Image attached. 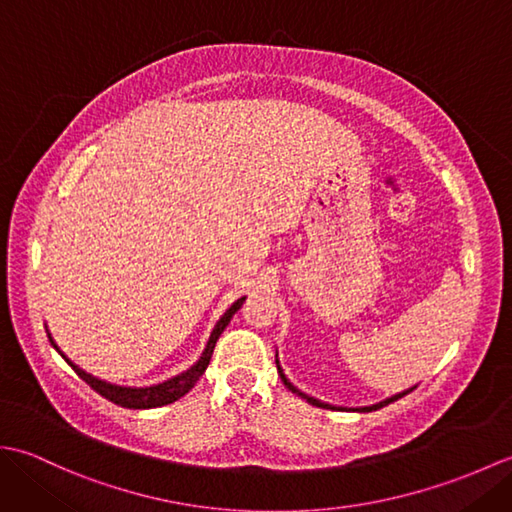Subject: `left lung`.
Wrapping results in <instances>:
<instances>
[{
	"instance_id": "obj_1",
	"label": "left lung",
	"mask_w": 512,
	"mask_h": 512,
	"mask_svg": "<svg viewBox=\"0 0 512 512\" xmlns=\"http://www.w3.org/2000/svg\"><path fill=\"white\" fill-rule=\"evenodd\" d=\"M275 363H277V372H279V376H281V380H284V385L292 391V394H297V396H301L303 400L306 402H310V405H314V407H321V409H339V411H358V413H367V411H376V409H380V407H385V405H389V402H394V400H398V398H402V396H407L409 391H413L416 389L418 385H413V387H409V389H405V391H398V394H394V396H389V398H385V400H380V402H376V405H369V407H334V405H328V402H323V400H319V398H314V396H308V394H303L301 389H297L295 385L290 383L288 380V376L284 374V369H281V365H279V356L275 354Z\"/></svg>"
}]
</instances>
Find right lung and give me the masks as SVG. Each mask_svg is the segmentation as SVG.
I'll return each mask as SVG.
<instances>
[{
  "mask_svg": "<svg viewBox=\"0 0 512 512\" xmlns=\"http://www.w3.org/2000/svg\"><path fill=\"white\" fill-rule=\"evenodd\" d=\"M246 301V297L237 299L231 308H228L220 321L215 323V328L211 330V336L209 341H206L204 350L200 354L198 361H195L189 369H184V372L171 376L167 380H162V383H156V385H147V387H129V385H116V383H110V380H103V378H96L92 374L85 372V369H81L79 365H74L68 356H65L59 345L54 343V339L48 332V339L52 343L54 350H57L63 358L65 363H68L76 374H79L85 383H88L96 394H101L103 398H107L110 402H114V405L118 407H125V409H154V407H165V405H171V402L180 400L184 394H189V391L193 389V385L198 383V380L202 378V374L206 372V367H209V361L213 356V350H215V343L217 339H220V334L224 332V328L228 323H231L233 314L242 308V303Z\"/></svg>",
  "mask_w": 512,
  "mask_h": 512,
  "instance_id": "add662e5",
  "label": "right lung"
}]
</instances>
